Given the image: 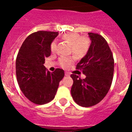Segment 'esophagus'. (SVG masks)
<instances>
[{
    "instance_id": "esophagus-1",
    "label": "esophagus",
    "mask_w": 132,
    "mask_h": 132,
    "mask_svg": "<svg viewBox=\"0 0 132 132\" xmlns=\"http://www.w3.org/2000/svg\"><path fill=\"white\" fill-rule=\"evenodd\" d=\"M65 75L67 77H69L70 76V73L67 71H65Z\"/></svg>"
}]
</instances>
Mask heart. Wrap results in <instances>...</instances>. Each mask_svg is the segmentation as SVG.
I'll use <instances>...</instances> for the list:
<instances>
[{
  "instance_id": "heart-1",
  "label": "heart",
  "mask_w": 132,
  "mask_h": 132,
  "mask_svg": "<svg viewBox=\"0 0 132 132\" xmlns=\"http://www.w3.org/2000/svg\"><path fill=\"white\" fill-rule=\"evenodd\" d=\"M62 39L70 44V52L78 58H81L87 54L90 46V39L87 36H80L76 32L64 34ZM51 52L54 53L57 50V42L53 41L50 45ZM74 58L72 57H62L59 60V63L63 68H68L73 63Z\"/></svg>"
}]
</instances>
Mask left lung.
Returning a JSON list of instances; mask_svg holds the SVG:
<instances>
[{"mask_svg": "<svg viewBox=\"0 0 132 132\" xmlns=\"http://www.w3.org/2000/svg\"><path fill=\"white\" fill-rule=\"evenodd\" d=\"M91 40L86 55L77 65L86 75L80 79L72 74L71 93L75 102L82 107H90L101 102L109 91L114 69L113 55L106 39L101 35L88 33Z\"/></svg>", "mask_w": 132, "mask_h": 132, "instance_id": "8db88e82", "label": "left lung"}]
</instances>
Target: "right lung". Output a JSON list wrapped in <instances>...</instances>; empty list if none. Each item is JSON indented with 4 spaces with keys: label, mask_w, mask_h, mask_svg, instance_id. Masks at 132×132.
<instances>
[{
    "label": "right lung",
    "mask_w": 132,
    "mask_h": 132,
    "mask_svg": "<svg viewBox=\"0 0 132 132\" xmlns=\"http://www.w3.org/2000/svg\"><path fill=\"white\" fill-rule=\"evenodd\" d=\"M58 32L38 31L26 38L16 60V73L20 88L24 96L36 104L52 101L64 71L56 69L52 73L44 65L45 58L51 55L50 45Z\"/></svg>",
    "instance_id": "right-lung-1"
}]
</instances>
